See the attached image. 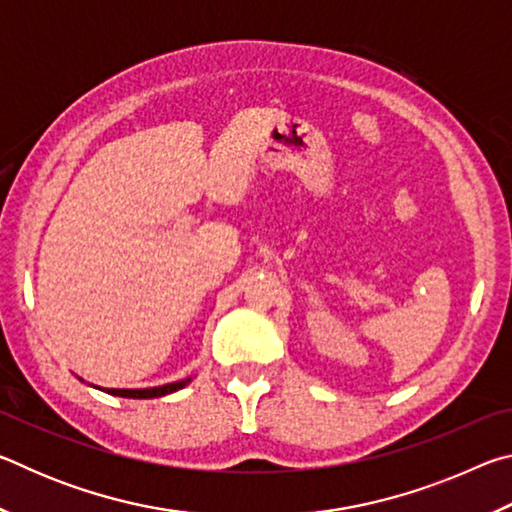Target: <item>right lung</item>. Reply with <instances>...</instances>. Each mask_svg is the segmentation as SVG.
<instances>
[{
	"label": "right lung",
	"mask_w": 512,
	"mask_h": 512,
	"mask_svg": "<svg viewBox=\"0 0 512 512\" xmlns=\"http://www.w3.org/2000/svg\"><path fill=\"white\" fill-rule=\"evenodd\" d=\"M189 381H192V377L171 381V384H164V386H153V388H99V386H94V388H99V391L115 395V397H128V400H151V397H164V395L176 393V391H180V388H185Z\"/></svg>",
	"instance_id": "obj_1"
}]
</instances>
